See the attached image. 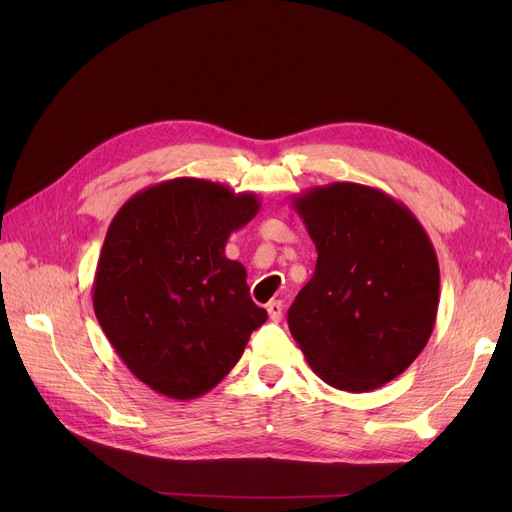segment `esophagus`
<instances>
[{
  "instance_id": "34e87169",
  "label": "esophagus",
  "mask_w": 512,
  "mask_h": 512,
  "mask_svg": "<svg viewBox=\"0 0 512 512\" xmlns=\"http://www.w3.org/2000/svg\"><path fill=\"white\" fill-rule=\"evenodd\" d=\"M282 301H271L269 305H267V312H269V318L273 320V322H280L282 320Z\"/></svg>"
}]
</instances>
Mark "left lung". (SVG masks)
<instances>
[{
    "mask_svg": "<svg viewBox=\"0 0 512 512\" xmlns=\"http://www.w3.org/2000/svg\"><path fill=\"white\" fill-rule=\"evenodd\" d=\"M318 260L288 309L305 361L333 389L367 393L412 365L440 303V267L416 215L378 188L337 181L292 196Z\"/></svg>",
    "mask_w": 512,
    "mask_h": 512,
    "instance_id": "obj_1",
    "label": "left lung"
}]
</instances>
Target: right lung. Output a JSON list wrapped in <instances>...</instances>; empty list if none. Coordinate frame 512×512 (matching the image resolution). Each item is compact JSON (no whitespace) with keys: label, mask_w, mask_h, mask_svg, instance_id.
I'll return each instance as SVG.
<instances>
[{"label":"right lung","mask_w":512,"mask_h":512,"mask_svg":"<svg viewBox=\"0 0 512 512\" xmlns=\"http://www.w3.org/2000/svg\"><path fill=\"white\" fill-rule=\"evenodd\" d=\"M258 209L254 192L177 177L117 211L91 297L108 342L149 389L179 401L209 393L267 320L245 267L224 254Z\"/></svg>","instance_id":"1"}]
</instances>
